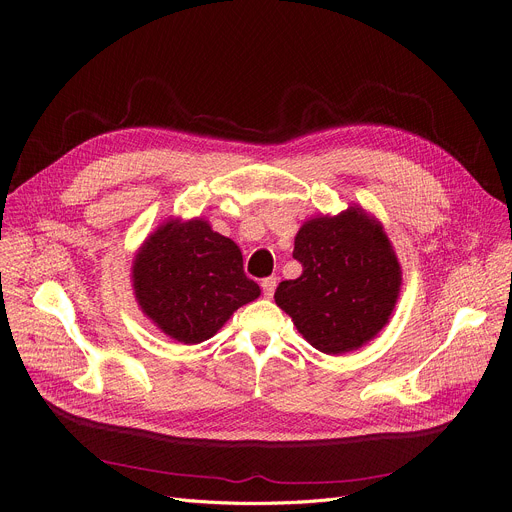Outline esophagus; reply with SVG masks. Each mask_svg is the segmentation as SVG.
<instances>
[{"label":"esophagus","instance_id":"34e87169","mask_svg":"<svg viewBox=\"0 0 512 512\" xmlns=\"http://www.w3.org/2000/svg\"><path fill=\"white\" fill-rule=\"evenodd\" d=\"M276 286H278V280L276 278H265L263 282H261V288H263V294L267 299H272L274 297V292H276Z\"/></svg>","mask_w":512,"mask_h":512}]
</instances>
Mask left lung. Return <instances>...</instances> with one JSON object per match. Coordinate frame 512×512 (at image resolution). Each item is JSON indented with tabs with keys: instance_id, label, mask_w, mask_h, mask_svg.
I'll list each match as a JSON object with an SVG mask.
<instances>
[{
	"instance_id": "1",
	"label": "left lung",
	"mask_w": 512,
	"mask_h": 512,
	"mask_svg": "<svg viewBox=\"0 0 512 512\" xmlns=\"http://www.w3.org/2000/svg\"><path fill=\"white\" fill-rule=\"evenodd\" d=\"M297 280L280 282L276 305L326 355H344L378 336L400 297L402 270L378 218L361 205L315 215L294 236Z\"/></svg>"
}]
</instances>
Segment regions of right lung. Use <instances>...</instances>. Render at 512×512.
<instances>
[{
	"label": "right lung",
	"instance_id": "add662e5",
	"mask_svg": "<svg viewBox=\"0 0 512 512\" xmlns=\"http://www.w3.org/2000/svg\"><path fill=\"white\" fill-rule=\"evenodd\" d=\"M130 282L143 315L180 344L209 340L261 294L236 242L205 218L161 222L134 253Z\"/></svg>",
	"mask_w": 512,
	"mask_h": 512
}]
</instances>
